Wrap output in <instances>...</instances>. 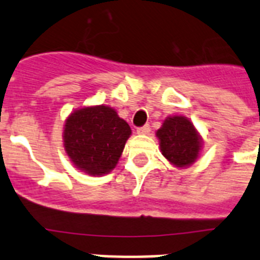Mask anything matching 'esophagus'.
Masks as SVG:
<instances>
[{
  "instance_id": "1",
  "label": "esophagus",
  "mask_w": 260,
  "mask_h": 260,
  "mask_svg": "<svg viewBox=\"0 0 260 260\" xmlns=\"http://www.w3.org/2000/svg\"><path fill=\"white\" fill-rule=\"evenodd\" d=\"M137 133H138V134H142V135L148 134V133H150V126H148V125L141 126V127L137 128Z\"/></svg>"
}]
</instances>
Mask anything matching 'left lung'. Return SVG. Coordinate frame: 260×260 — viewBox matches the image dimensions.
Masks as SVG:
<instances>
[{"label":"left lung","instance_id":"8db88e82","mask_svg":"<svg viewBox=\"0 0 260 260\" xmlns=\"http://www.w3.org/2000/svg\"><path fill=\"white\" fill-rule=\"evenodd\" d=\"M156 137L164 157L176 167H189L198 158L202 148L201 135L186 117H168L156 132Z\"/></svg>","mask_w":260,"mask_h":260}]
</instances>
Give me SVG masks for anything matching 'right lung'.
<instances>
[{
  "label": "right lung",
  "mask_w": 260,
  "mask_h": 260,
  "mask_svg": "<svg viewBox=\"0 0 260 260\" xmlns=\"http://www.w3.org/2000/svg\"><path fill=\"white\" fill-rule=\"evenodd\" d=\"M132 128L107 105L86 107L68 117L63 146L73 164L89 176L109 173L122 155Z\"/></svg>",
  "instance_id": "right-lung-1"
}]
</instances>
